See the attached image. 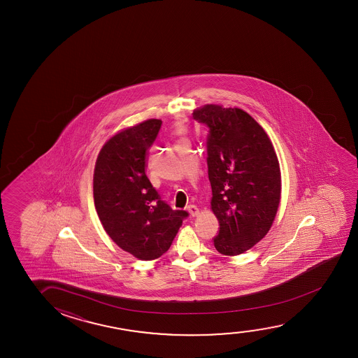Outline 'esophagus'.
<instances>
[{
    "label": "esophagus",
    "mask_w": 358,
    "mask_h": 358,
    "mask_svg": "<svg viewBox=\"0 0 358 358\" xmlns=\"http://www.w3.org/2000/svg\"><path fill=\"white\" fill-rule=\"evenodd\" d=\"M187 210H188V213L191 214V216H196L199 214V209H198L196 206H188V208H187Z\"/></svg>",
    "instance_id": "34e87169"
}]
</instances>
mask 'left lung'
Segmentation results:
<instances>
[{
  "label": "left lung",
  "instance_id": "1",
  "mask_svg": "<svg viewBox=\"0 0 358 358\" xmlns=\"http://www.w3.org/2000/svg\"><path fill=\"white\" fill-rule=\"evenodd\" d=\"M193 117L209 127L210 209L220 226L214 245L221 255H242L264 238L279 209L278 155L264 128L242 108L206 103Z\"/></svg>",
  "mask_w": 358,
  "mask_h": 358
}]
</instances>
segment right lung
Returning <instances> with one entry per match:
<instances>
[{
    "label": "right lung",
    "instance_id": "right-lung-1",
    "mask_svg": "<svg viewBox=\"0 0 358 358\" xmlns=\"http://www.w3.org/2000/svg\"><path fill=\"white\" fill-rule=\"evenodd\" d=\"M162 127L150 118L108 138L94 167V204L105 232L141 260L164 255L188 215L172 210L145 173L148 150Z\"/></svg>",
    "mask_w": 358,
    "mask_h": 358
}]
</instances>
